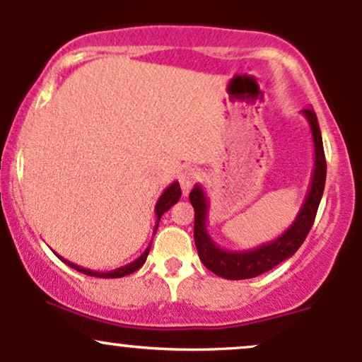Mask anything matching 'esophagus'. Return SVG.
<instances>
[{
	"label": "esophagus",
	"instance_id": "esophagus-1",
	"mask_svg": "<svg viewBox=\"0 0 362 362\" xmlns=\"http://www.w3.org/2000/svg\"><path fill=\"white\" fill-rule=\"evenodd\" d=\"M195 180H197V172H195V170H192V168H187L180 173V177H178V182H180L182 192H184V195L190 192V189L194 187Z\"/></svg>",
	"mask_w": 362,
	"mask_h": 362
}]
</instances>
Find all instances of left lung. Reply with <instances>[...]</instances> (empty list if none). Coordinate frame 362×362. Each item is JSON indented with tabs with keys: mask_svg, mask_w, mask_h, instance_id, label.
Returning a JSON list of instances; mask_svg holds the SVG:
<instances>
[{
	"mask_svg": "<svg viewBox=\"0 0 362 362\" xmlns=\"http://www.w3.org/2000/svg\"><path fill=\"white\" fill-rule=\"evenodd\" d=\"M301 114L305 115L310 124L315 148V167L313 173H311L308 194L303 201L300 213H298L296 219L288 230L281 236H277L276 240L259 245V247L250 248V250H224V248L218 247L214 240L211 238V235L207 233L206 221L207 213H209V201H207L204 189L197 184L192 189V192L189 194V199L195 211L194 240L199 259L216 276L231 281L252 279V277L260 276V274L271 271L281 262L293 257L305 242L306 236H308L311 226H313L315 216H317L320 201H322L323 189H325L327 161L325 153H323V141L317 114H315L313 109L301 110Z\"/></svg>",
	"mask_w": 362,
	"mask_h": 362,
	"instance_id": "8db88e82",
	"label": "left lung"
}]
</instances>
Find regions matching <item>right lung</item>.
<instances>
[{
    "label": "right lung",
    "instance_id": "right-lung-1",
    "mask_svg": "<svg viewBox=\"0 0 362 362\" xmlns=\"http://www.w3.org/2000/svg\"><path fill=\"white\" fill-rule=\"evenodd\" d=\"M180 195H182V190H180V185H178V182H173V184H170V185L167 187V189H165V192L160 195V199H158V202H156V206H155L156 224H155V231H153V233H156L158 224H160L161 216H163L165 213H167V211H168L170 207H172L173 204H177L178 199H180ZM149 248H151V243L148 245V248H146V250L143 252V255L138 257V259H136L134 262H131V264L124 265V267L114 269V271H109V272H97V271H90V269H85V267H81V265L73 264V262H69V260L62 259V257H59V255H57V257H59V259H61L62 262H64V264H68L69 267L76 269L78 272L86 274V276H91V277H102V279H115V277H124V276H129V274H132V272L138 271V269L141 267V265H143L144 262H146V257H148V253H149Z\"/></svg>",
    "mask_w": 362,
    "mask_h": 362
}]
</instances>
